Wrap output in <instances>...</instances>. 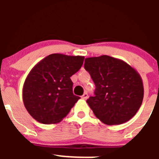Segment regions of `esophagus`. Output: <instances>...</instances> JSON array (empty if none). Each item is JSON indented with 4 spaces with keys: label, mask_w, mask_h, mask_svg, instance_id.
Listing matches in <instances>:
<instances>
[{
    "label": "esophagus",
    "mask_w": 159,
    "mask_h": 159,
    "mask_svg": "<svg viewBox=\"0 0 159 159\" xmlns=\"http://www.w3.org/2000/svg\"><path fill=\"white\" fill-rule=\"evenodd\" d=\"M87 97H88V94L87 93H84L83 95H82L81 98H83V99H87Z\"/></svg>",
    "instance_id": "obj_1"
}]
</instances>
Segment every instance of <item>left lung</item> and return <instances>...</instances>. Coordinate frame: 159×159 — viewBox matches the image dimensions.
<instances>
[{
    "label": "left lung",
    "mask_w": 159,
    "mask_h": 159,
    "mask_svg": "<svg viewBox=\"0 0 159 159\" xmlns=\"http://www.w3.org/2000/svg\"><path fill=\"white\" fill-rule=\"evenodd\" d=\"M84 68L96 85L95 96L87 100L95 116L108 125L132 119L143 98V81L138 71L107 55L86 58Z\"/></svg>",
    "instance_id": "obj_1"
}]
</instances>
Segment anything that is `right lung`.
Returning <instances> with one entry per match:
<instances>
[{
    "label": "right lung",
    "mask_w": 159,
    "mask_h": 159,
    "mask_svg": "<svg viewBox=\"0 0 159 159\" xmlns=\"http://www.w3.org/2000/svg\"><path fill=\"white\" fill-rule=\"evenodd\" d=\"M84 56L52 54L41 60L27 75L22 98L30 116L43 124L60 123L79 99L72 93L70 77L81 69Z\"/></svg>",
    "instance_id": "right-lung-1"
}]
</instances>
